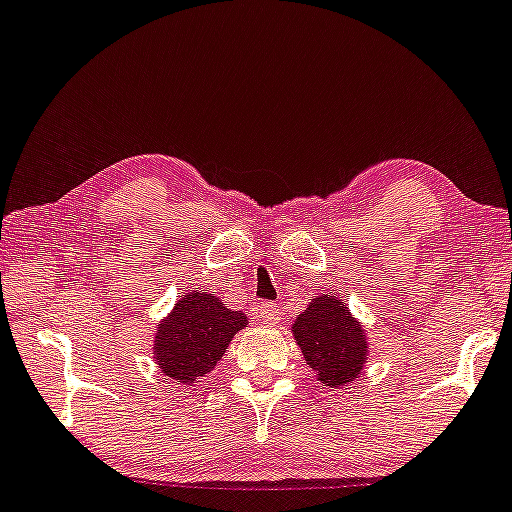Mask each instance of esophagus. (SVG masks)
Segmentation results:
<instances>
[{"instance_id":"esophagus-1","label":"esophagus","mask_w":512,"mask_h":512,"mask_svg":"<svg viewBox=\"0 0 512 512\" xmlns=\"http://www.w3.org/2000/svg\"><path fill=\"white\" fill-rule=\"evenodd\" d=\"M252 314H255V319L269 323V326H274V323L281 321V309L271 302H260L255 309H252Z\"/></svg>"}]
</instances>
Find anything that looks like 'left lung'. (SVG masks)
Masks as SVG:
<instances>
[{
    "mask_svg": "<svg viewBox=\"0 0 512 512\" xmlns=\"http://www.w3.org/2000/svg\"><path fill=\"white\" fill-rule=\"evenodd\" d=\"M290 331L319 383L340 390L361 378L371 347L361 321L340 297L314 295Z\"/></svg>",
    "mask_w": 512,
    "mask_h": 512,
    "instance_id": "obj_1",
    "label": "left lung"
}]
</instances>
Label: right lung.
Instances as JSON below:
<instances>
[{"label": "right lung", "mask_w": 512, "mask_h": 512, "mask_svg": "<svg viewBox=\"0 0 512 512\" xmlns=\"http://www.w3.org/2000/svg\"><path fill=\"white\" fill-rule=\"evenodd\" d=\"M248 316L231 312L222 300L203 290L181 295L172 312L158 321L153 338V361L177 385H193L215 371Z\"/></svg>", "instance_id": "right-lung-1"}]
</instances>
